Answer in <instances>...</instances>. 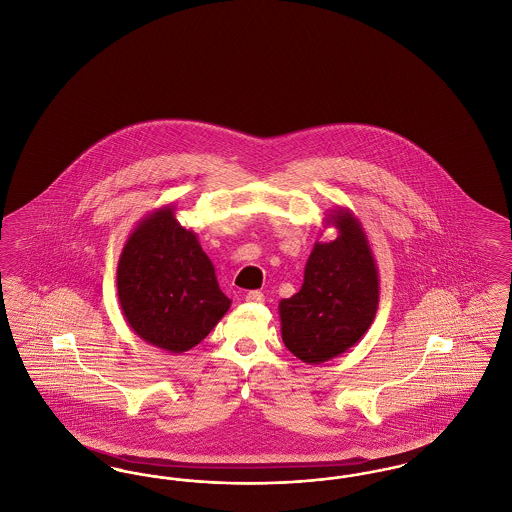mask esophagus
Returning <instances> with one entry per match:
<instances>
[{
  "label": "esophagus",
  "instance_id": "obj_1",
  "mask_svg": "<svg viewBox=\"0 0 512 512\" xmlns=\"http://www.w3.org/2000/svg\"><path fill=\"white\" fill-rule=\"evenodd\" d=\"M245 301H249V303H263V301H265V295H263V292L253 290V292L245 293Z\"/></svg>",
  "mask_w": 512,
  "mask_h": 512
}]
</instances>
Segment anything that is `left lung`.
<instances>
[{
	"label": "left lung",
	"mask_w": 512,
	"mask_h": 512,
	"mask_svg": "<svg viewBox=\"0 0 512 512\" xmlns=\"http://www.w3.org/2000/svg\"><path fill=\"white\" fill-rule=\"evenodd\" d=\"M336 240L315 242L299 292L278 305L282 340L307 365L326 363L361 340L378 311V267L361 220L336 207L324 228Z\"/></svg>",
	"instance_id": "left-lung-1"
}]
</instances>
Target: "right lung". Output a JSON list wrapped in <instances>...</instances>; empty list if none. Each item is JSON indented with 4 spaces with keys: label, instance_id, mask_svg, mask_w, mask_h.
<instances>
[{
    "label": "right lung",
    "instance_id": "add662e5",
    "mask_svg": "<svg viewBox=\"0 0 512 512\" xmlns=\"http://www.w3.org/2000/svg\"><path fill=\"white\" fill-rule=\"evenodd\" d=\"M122 315L132 332L167 353L190 351L230 309L215 267L174 205L151 211L122 247L117 267Z\"/></svg>",
    "mask_w": 512,
    "mask_h": 512
}]
</instances>
